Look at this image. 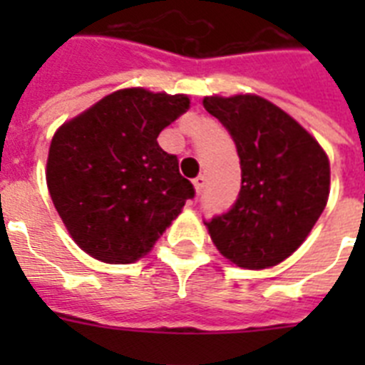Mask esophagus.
I'll return each instance as SVG.
<instances>
[{
  "label": "esophagus",
  "instance_id": "esophagus-1",
  "mask_svg": "<svg viewBox=\"0 0 365 365\" xmlns=\"http://www.w3.org/2000/svg\"><path fill=\"white\" fill-rule=\"evenodd\" d=\"M193 186H195V192H197L199 195V193L202 192V188H205V177L202 175L195 177V179H193Z\"/></svg>",
  "mask_w": 365,
  "mask_h": 365
}]
</instances>
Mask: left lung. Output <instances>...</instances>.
Segmentation results:
<instances>
[{
	"instance_id": "left-lung-1",
	"label": "left lung",
	"mask_w": 365,
	"mask_h": 365,
	"mask_svg": "<svg viewBox=\"0 0 365 365\" xmlns=\"http://www.w3.org/2000/svg\"><path fill=\"white\" fill-rule=\"evenodd\" d=\"M202 106L230 133L241 164L232 208L205 221L212 241L243 269L278 265L305 241L327 205V155L294 118L261 96H206Z\"/></svg>"
}]
</instances>
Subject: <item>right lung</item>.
I'll return each instance as SVG.
<instances>
[{
  "label": "right lung",
  "mask_w": 365,
  "mask_h": 365,
  "mask_svg": "<svg viewBox=\"0 0 365 365\" xmlns=\"http://www.w3.org/2000/svg\"><path fill=\"white\" fill-rule=\"evenodd\" d=\"M190 108L186 95L140 87L108 95L56 131L47 186L73 240L104 263L150 252L195 190L157 137Z\"/></svg>",
  "instance_id": "1"
}]
</instances>
